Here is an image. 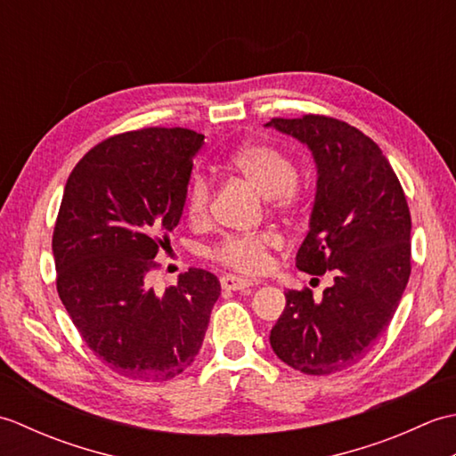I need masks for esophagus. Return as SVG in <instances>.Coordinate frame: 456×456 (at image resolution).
<instances>
[{
	"instance_id": "1",
	"label": "esophagus",
	"mask_w": 456,
	"mask_h": 456,
	"mask_svg": "<svg viewBox=\"0 0 456 456\" xmlns=\"http://www.w3.org/2000/svg\"><path fill=\"white\" fill-rule=\"evenodd\" d=\"M250 286H253L250 280L239 278V276H233V274L221 276V288L229 289V292H247V289H250Z\"/></svg>"
}]
</instances>
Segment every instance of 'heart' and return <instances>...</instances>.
Listing matches in <instances>:
<instances>
[{
    "instance_id": "1",
    "label": "heart",
    "mask_w": 456,
    "mask_h": 456,
    "mask_svg": "<svg viewBox=\"0 0 456 456\" xmlns=\"http://www.w3.org/2000/svg\"><path fill=\"white\" fill-rule=\"evenodd\" d=\"M231 167L266 196L274 209L289 211L297 208V168L284 151L273 147V144L250 142L233 152ZM211 193L213 183L209 176L203 172H193L186 186V198H183L190 221L201 223L208 219ZM280 245H282V239L274 231L227 235L209 248V256L219 265L239 270V273L260 274L270 266L273 248H278Z\"/></svg>"
}]
</instances>
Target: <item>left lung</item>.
<instances>
[{
	"label": "left lung",
	"mask_w": 456,
	"mask_h": 456,
	"mask_svg": "<svg viewBox=\"0 0 456 456\" xmlns=\"http://www.w3.org/2000/svg\"><path fill=\"white\" fill-rule=\"evenodd\" d=\"M266 125L314 152L315 203L296 266L333 278L322 299H314L309 288L288 289L270 345L294 370L341 372L364 358L388 329L408 286V201L380 147L353 125L314 113Z\"/></svg>",
	"instance_id": "obj_1"
}]
</instances>
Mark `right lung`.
<instances>
[{"instance_id":"obj_1","label":"right lung","mask_w":456,"mask_h":456,"mask_svg":"<svg viewBox=\"0 0 456 456\" xmlns=\"http://www.w3.org/2000/svg\"><path fill=\"white\" fill-rule=\"evenodd\" d=\"M203 134L182 127L127 131L76 164L53 233L56 289L84 343L131 380L164 382L200 353L216 274L190 268L157 296L149 274L178 225Z\"/></svg>"}]
</instances>
